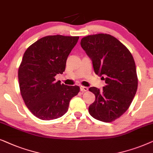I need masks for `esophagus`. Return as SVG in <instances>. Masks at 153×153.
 Segmentation results:
<instances>
[{"mask_svg":"<svg viewBox=\"0 0 153 153\" xmlns=\"http://www.w3.org/2000/svg\"><path fill=\"white\" fill-rule=\"evenodd\" d=\"M80 91H87L88 90V88H87V87H84V86H80Z\"/></svg>","mask_w":153,"mask_h":153,"instance_id":"esophagus-1","label":"esophagus"}]
</instances>
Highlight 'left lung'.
<instances>
[{
	"mask_svg": "<svg viewBox=\"0 0 153 153\" xmlns=\"http://www.w3.org/2000/svg\"><path fill=\"white\" fill-rule=\"evenodd\" d=\"M80 45L92 61L95 73L105 82L101 90L89 88L95 101L89 106V113L98 120L111 123L127 111L137 90L134 58L120 41L109 34L87 36Z\"/></svg>",
	"mask_w": 153,
	"mask_h": 153,
	"instance_id": "left-lung-1",
	"label": "left lung"
}]
</instances>
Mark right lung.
<instances>
[{
    "label": "right lung",
    "mask_w": 153,
    "mask_h": 153,
    "mask_svg": "<svg viewBox=\"0 0 153 153\" xmlns=\"http://www.w3.org/2000/svg\"><path fill=\"white\" fill-rule=\"evenodd\" d=\"M78 36H48L28 47L18 71L19 88L24 103L36 117L50 120L68 111L69 102L80 87L56 82L62 74L67 58L78 42Z\"/></svg>",
    "instance_id": "right-lung-1"
}]
</instances>
